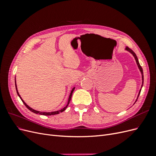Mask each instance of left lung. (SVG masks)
Returning <instances> with one entry per match:
<instances>
[{
  "mask_svg": "<svg viewBox=\"0 0 156 156\" xmlns=\"http://www.w3.org/2000/svg\"><path fill=\"white\" fill-rule=\"evenodd\" d=\"M125 49H126L127 51L129 52V53H130L131 54H132V55H133V56H134V58H135V61H136V64H137V66H138V68H139V70H140V73H141V75H142V85H141V88H140V90H139V92L138 96H137V98H136V101H135V102H136V100H137V99H138L139 96V94H140V91H141V88H142V87H143V83H144V75H143V68H142V67L140 66V64H139V60H138L137 56H136V54L134 53L133 51V50H131L130 48H129L128 47H126ZM135 102L134 103H135Z\"/></svg>",
  "mask_w": 156,
  "mask_h": 156,
  "instance_id": "1",
  "label": "left lung"
}]
</instances>
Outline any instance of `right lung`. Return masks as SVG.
I'll use <instances>...</instances> for the list:
<instances>
[{"mask_svg": "<svg viewBox=\"0 0 156 156\" xmlns=\"http://www.w3.org/2000/svg\"><path fill=\"white\" fill-rule=\"evenodd\" d=\"M15 84H16V91H17V95L19 96V97L20 98V99L21 100V101H23V103H24V105L27 107L28 109H29V110H30V111H32V112L36 113V114H39V115H45V116H50V115H57V114H59V113H60V112H62L66 110V108H67V107H68V104L69 103V101H70V100H71V98H72V96L73 92L74 91L75 88V87H73V88H72V91H71V93H70V94H69V98H68V103H67V105H66V106L64 107L63 108H62V109H60V110H59V111H53V112H41V111H36V110H34V109H33L32 108L30 107L29 105H27V103H26L23 100V99L21 98V96H20V94H19V92H18L17 88V84H16V81H15Z\"/></svg>", "mask_w": 156, "mask_h": 156, "instance_id": "1", "label": "right lung"}]
</instances>
